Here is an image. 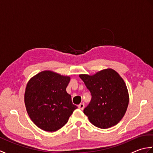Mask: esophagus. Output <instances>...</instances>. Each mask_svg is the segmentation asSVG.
Wrapping results in <instances>:
<instances>
[{"instance_id":"esophagus-1","label":"esophagus","mask_w":153,"mask_h":153,"mask_svg":"<svg viewBox=\"0 0 153 153\" xmlns=\"http://www.w3.org/2000/svg\"><path fill=\"white\" fill-rule=\"evenodd\" d=\"M84 107H85V105H84L83 103H80L79 105H78V108H79L80 110H83Z\"/></svg>"}]
</instances>
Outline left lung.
Wrapping results in <instances>:
<instances>
[{
  "label": "left lung",
  "mask_w": 153,
  "mask_h": 153,
  "mask_svg": "<svg viewBox=\"0 0 153 153\" xmlns=\"http://www.w3.org/2000/svg\"><path fill=\"white\" fill-rule=\"evenodd\" d=\"M92 98L83 110L90 122L101 129L116 125L122 119L129 104L128 91L124 81L111 68L92 76L80 74Z\"/></svg>",
  "instance_id": "left-lung-1"
}]
</instances>
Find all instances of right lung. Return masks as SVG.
Here are the masks:
<instances>
[{
  "mask_svg": "<svg viewBox=\"0 0 153 153\" xmlns=\"http://www.w3.org/2000/svg\"><path fill=\"white\" fill-rule=\"evenodd\" d=\"M70 77L45 70L29 80L24 102L27 114L38 128L55 131L66 124L77 106L66 92Z\"/></svg>",
  "mask_w": 153,
  "mask_h": 153,
  "instance_id": "right-lung-1",
  "label": "right lung"
}]
</instances>
